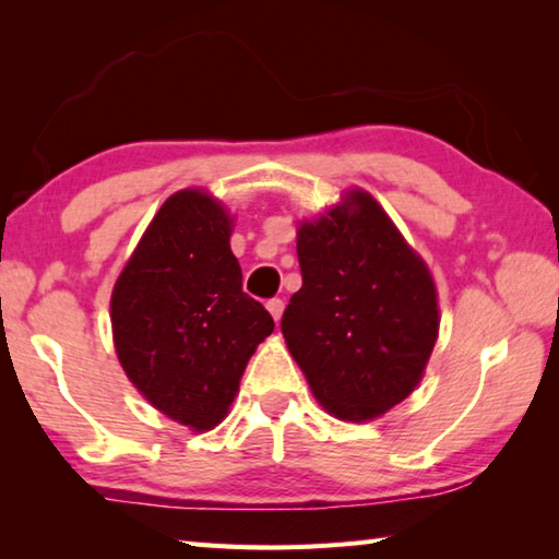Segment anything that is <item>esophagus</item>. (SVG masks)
I'll return each instance as SVG.
<instances>
[{
    "mask_svg": "<svg viewBox=\"0 0 559 559\" xmlns=\"http://www.w3.org/2000/svg\"><path fill=\"white\" fill-rule=\"evenodd\" d=\"M266 308H269V313L273 316V320H276V323H278L281 316H283V308H286V306H283L281 298H271V300L266 302Z\"/></svg>",
    "mask_w": 559,
    "mask_h": 559,
    "instance_id": "34e87169",
    "label": "esophagus"
}]
</instances>
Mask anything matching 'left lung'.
<instances>
[{
	"label": "left lung",
	"instance_id": "obj_1",
	"mask_svg": "<svg viewBox=\"0 0 559 559\" xmlns=\"http://www.w3.org/2000/svg\"><path fill=\"white\" fill-rule=\"evenodd\" d=\"M302 286L281 330L316 400L370 421L419 384L439 337L437 286L390 216L362 189L298 226Z\"/></svg>",
	"mask_w": 559,
	"mask_h": 559
}]
</instances>
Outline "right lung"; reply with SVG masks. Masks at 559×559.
Masks as SVG:
<instances>
[{"label": "right lung", "instance_id": "obj_1", "mask_svg": "<svg viewBox=\"0 0 559 559\" xmlns=\"http://www.w3.org/2000/svg\"><path fill=\"white\" fill-rule=\"evenodd\" d=\"M231 219L202 189L159 206L110 298L116 353L128 380L194 431L219 424L273 318L241 290Z\"/></svg>", "mask_w": 559, "mask_h": 559}]
</instances>
